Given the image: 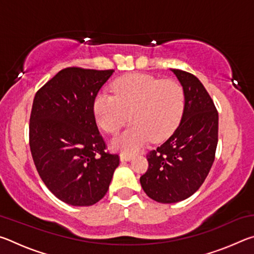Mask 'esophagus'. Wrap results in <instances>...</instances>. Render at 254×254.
Returning a JSON list of instances; mask_svg holds the SVG:
<instances>
[{"label":"esophagus","mask_w":254,"mask_h":254,"mask_svg":"<svg viewBox=\"0 0 254 254\" xmlns=\"http://www.w3.org/2000/svg\"><path fill=\"white\" fill-rule=\"evenodd\" d=\"M120 158H121L122 161H130L132 159V154H128V153H124L122 152L120 154Z\"/></svg>","instance_id":"obj_1"}]
</instances>
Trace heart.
Segmentation results:
<instances>
[{
  "instance_id": "b5f03b06",
  "label": "heart",
  "mask_w": 254,
  "mask_h": 254,
  "mask_svg": "<svg viewBox=\"0 0 254 254\" xmlns=\"http://www.w3.org/2000/svg\"><path fill=\"white\" fill-rule=\"evenodd\" d=\"M114 95L101 93L94 101V114L103 130L117 133L127 121L132 124L112 140V147L135 152L152 139L160 142L178 127L185 109V92L174 79L132 74L112 86Z\"/></svg>"
}]
</instances>
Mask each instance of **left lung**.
Masks as SVG:
<instances>
[{"instance_id":"1","label":"left lung","mask_w":254,"mask_h":254,"mask_svg":"<svg viewBox=\"0 0 254 254\" xmlns=\"http://www.w3.org/2000/svg\"><path fill=\"white\" fill-rule=\"evenodd\" d=\"M185 92L179 127L147 154L149 168L140 177L150 198L162 204L182 201L198 190L215 159L218 113L204 85L190 72L171 69Z\"/></svg>"}]
</instances>
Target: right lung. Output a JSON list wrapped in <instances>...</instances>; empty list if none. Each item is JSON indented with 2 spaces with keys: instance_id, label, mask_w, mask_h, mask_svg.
<instances>
[{
  "instance_id": "obj_1",
  "label": "right lung",
  "mask_w": 254,
  "mask_h": 254,
  "mask_svg": "<svg viewBox=\"0 0 254 254\" xmlns=\"http://www.w3.org/2000/svg\"><path fill=\"white\" fill-rule=\"evenodd\" d=\"M113 69L68 67L34 96L29 124L30 150L40 178L72 206H91L107 192L119 154L106 151L94 101Z\"/></svg>"
}]
</instances>
